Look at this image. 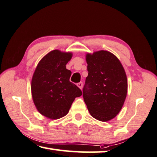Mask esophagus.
<instances>
[{"label":"esophagus","instance_id":"obj_1","mask_svg":"<svg viewBox=\"0 0 157 157\" xmlns=\"http://www.w3.org/2000/svg\"><path fill=\"white\" fill-rule=\"evenodd\" d=\"M77 86H78L80 89H82V87H83V83H82V82H80V83H77Z\"/></svg>","mask_w":157,"mask_h":157}]
</instances>
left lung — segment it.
<instances>
[{"label": "left lung", "mask_w": 157, "mask_h": 157, "mask_svg": "<svg viewBox=\"0 0 157 157\" xmlns=\"http://www.w3.org/2000/svg\"><path fill=\"white\" fill-rule=\"evenodd\" d=\"M88 76L83 90L85 103L92 117L106 122L119 113L128 92L125 71L119 59L105 50L87 53Z\"/></svg>", "instance_id": "1"}]
</instances>
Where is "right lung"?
I'll return each mask as SVG.
<instances>
[{"label": "right lung", "mask_w": 157, "mask_h": 157, "mask_svg": "<svg viewBox=\"0 0 157 157\" xmlns=\"http://www.w3.org/2000/svg\"><path fill=\"white\" fill-rule=\"evenodd\" d=\"M71 57V52L54 49L40 60L33 74V101L40 114L49 119L65 117L75 98L82 95L81 90L70 81L71 72L66 69Z\"/></svg>", "instance_id": "right-lung-1"}]
</instances>
